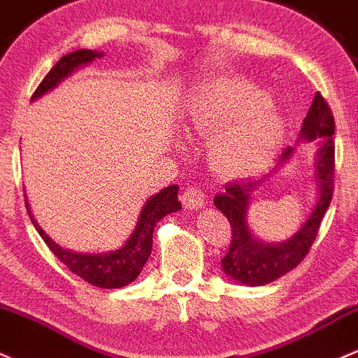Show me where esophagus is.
Here are the masks:
<instances>
[{
  "mask_svg": "<svg viewBox=\"0 0 358 358\" xmlns=\"http://www.w3.org/2000/svg\"><path fill=\"white\" fill-rule=\"evenodd\" d=\"M180 201H182L184 208H189V210H201V208H204V204H206V196H204V192L201 187L192 186V187H187V189L182 192Z\"/></svg>",
  "mask_w": 358,
  "mask_h": 358,
  "instance_id": "1",
  "label": "esophagus"
}]
</instances>
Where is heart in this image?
<instances>
[{
  "mask_svg": "<svg viewBox=\"0 0 358 358\" xmlns=\"http://www.w3.org/2000/svg\"><path fill=\"white\" fill-rule=\"evenodd\" d=\"M271 99L240 78L206 79L191 91L182 130L210 140V166L227 179L247 178L267 166L286 138V122Z\"/></svg>",
  "mask_w": 358,
  "mask_h": 358,
  "instance_id": "1",
  "label": "heart"
}]
</instances>
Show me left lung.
<instances>
[{
	"label": "left lung",
	"instance_id": "left-lung-1",
	"mask_svg": "<svg viewBox=\"0 0 358 358\" xmlns=\"http://www.w3.org/2000/svg\"><path fill=\"white\" fill-rule=\"evenodd\" d=\"M335 120L323 96L316 92L306 118L299 131L298 143L315 142L318 138V150L315 155L316 201L309 211L306 222L299 230L279 243H268L254 235L248 224V208L257 187L267 182L280 167L294 157L296 147L284 148L282 155L271 171L255 179L231 182L224 192L215 196V206L223 213L231 224V245L223 257L224 274L235 282L245 286H266L292 271L306 257L318 233L321 218L327 213L333 196V171H335ZM296 143V145H298Z\"/></svg>",
	"mask_w": 358,
	"mask_h": 358
}]
</instances>
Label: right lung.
Instances as JSON below:
<instances>
[{
  "mask_svg": "<svg viewBox=\"0 0 358 358\" xmlns=\"http://www.w3.org/2000/svg\"><path fill=\"white\" fill-rule=\"evenodd\" d=\"M104 52L81 49L71 52V54L60 57V60L52 67L49 74L43 78L40 86L35 90L31 101L42 98L45 92L54 90L66 78H69L72 72H76L81 67L91 64L94 59H101ZM178 191L179 186L172 184V186L164 187L157 194L150 196L143 204L142 211H140L138 220L128 236V240L123 247L113 252H104V254H79V252L67 250V248L60 247L54 240L42 230L35 216L31 215L30 204L27 201V210L30 215L31 223H34L35 230L40 233L43 242L47 247L54 252L60 262L64 264L71 272L79 275L86 282L92 284L96 287L103 289H118L127 286V284L134 282L136 277L140 275L143 266L147 264L148 257L152 252V236H154V230L157 223L169 213H176L182 210L180 203L178 201ZM27 198V194H25Z\"/></svg>",
  "mask_w": 358,
  "mask_h": 358,
  "instance_id": "1",
  "label": "right lung"
}]
</instances>
